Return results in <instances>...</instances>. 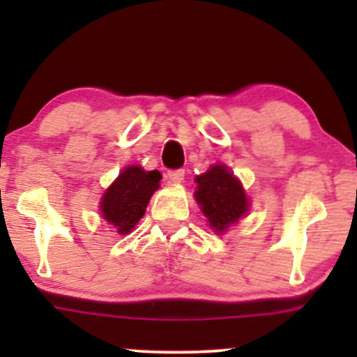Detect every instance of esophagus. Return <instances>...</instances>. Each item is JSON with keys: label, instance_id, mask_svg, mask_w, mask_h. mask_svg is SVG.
<instances>
[{"label": "esophagus", "instance_id": "1", "mask_svg": "<svg viewBox=\"0 0 357 357\" xmlns=\"http://www.w3.org/2000/svg\"><path fill=\"white\" fill-rule=\"evenodd\" d=\"M167 179L171 183H174V185H179V183H183V179H185V171L183 169H176V171H169L167 172Z\"/></svg>", "mask_w": 357, "mask_h": 357}]
</instances>
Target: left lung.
I'll return each mask as SVG.
<instances>
[{"instance_id":"8db88e82","label":"left lung","mask_w":357,"mask_h":357,"mask_svg":"<svg viewBox=\"0 0 357 357\" xmlns=\"http://www.w3.org/2000/svg\"><path fill=\"white\" fill-rule=\"evenodd\" d=\"M195 183L193 197L215 233H225L247 215L250 202L245 190L226 165H211L207 172L197 176Z\"/></svg>"}]
</instances>
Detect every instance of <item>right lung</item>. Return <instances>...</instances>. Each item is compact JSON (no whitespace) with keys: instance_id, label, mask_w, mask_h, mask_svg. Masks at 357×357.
Listing matches in <instances>:
<instances>
[{"instance_id":"obj_1","label":"right lung","mask_w":357,"mask_h":357,"mask_svg":"<svg viewBox=\"0 0 357 357\" xmlns=\"http://www.w3.org/2000/svg\"><path fill=\"white\" fill-rule=\"evenodd\" d=\"M160 179L162 174L158 171H145L139 165H128L107 188L100 202V211L119 235H128L135 229Z\"/></svg>"}]
</instances>
